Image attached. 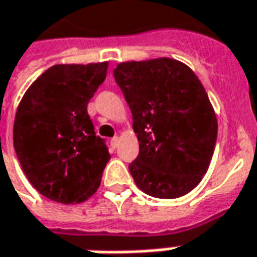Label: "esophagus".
<instances>
[{"instance_id":"34e87169","label":"esophagus","mask_w":257,"mask_h":257,"mask_svg":"<svg viewBox=\"0 0 257 257\" xmlns=\"http://www.w3.org/2000/svg\"><path fill=\"white\" fill-rule=\"evenodd\" d=\"M118 143H120L118 137H113V139L110 140V146H111V149H117V147H118Z\"/></svg>"}]
</instances>
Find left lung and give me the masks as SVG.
<instances>
[{"label":"left lung","mask_w":257,"mask_h":257,"mask_svg":"<svg viewBox=\"0 0 257 257\" xmlns=\"http://www.w3.org/2000/svg\"><path fill=\"white\" fill-rule=\"evenodd\" d=\"M113 75L140 146L128 165L136 185L154 198L188 194L208 171L218 134L202 83L187 65L170 58L123 62Z\"/></svg>","instance_id":"1"}]
</instances>
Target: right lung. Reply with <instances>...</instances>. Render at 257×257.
Returning <instances> with one entry per match:
<instances>
[{
	"mask_svg": "<svg viewBox=\"0 0 257 257\" xmlns=\"http://www.w3.org/2000/svg\"><path fill=\"white\" fill-rule=\"evenodd\" d=\"M107 62L55 65L25 92L14 121V149L34 188L60 204H79L100 185L110 160L96 136L87 103L107 73Z\"/></svg>",
	"mask_w": 257,
	"mask_h": 257,
	"instance_id": "right-lung-1",
	"label": "right lung"
}]
</instances>
